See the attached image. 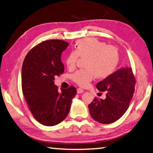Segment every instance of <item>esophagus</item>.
Here are the masks:
<instances>
[{"mask_svg": "<svg viewBox=\"0 0 153 153\" xmlns=\"http://www.w3.org/2000/svg\"><path fill=\"white\" fill-rule=\"evenodd\" d=\"M83 91H83V89H81V88H78L77 89V94H82V93H83Z\"/></svg>", "mask_w": 153, "mask_h": 153, "instance_id": "obj_1", "label": "esophagus"}]
</instances>
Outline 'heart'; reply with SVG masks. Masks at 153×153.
I'll list each match as a JSON object with an SVG mask.
<instances>
[{
	"instance_id": "b5f03b06",
	"label": "heart",
	"mask_w": 153,
	"mask_h": 153,
	"mask_svg": "<svg viewBox=\"0 0 153 153\" xmlns=\"http://www.w3.org/2000/svg\"><path fill=\"white\" fill-rule=\"evenodd\" d=\"M75 48V51L69 53L65 59L68 69L76 68L78 56L87 58V70L77 71L72 76V79L78 85L86 86L95 77L105 79L115 72L119 61V51L115 46L88 38L77 42Z\"/></svg>"
}]
</instances>
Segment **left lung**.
Returning <instances> with one entry per match:
<instances>
[{
    "label": "left lung",
    "mask_w": 153,
    "mask_h": 153,
    "mask_svg": "<svg viewBox=\"0 0 153 153\" xmlns=\"http://www.w3.org/2000/svg\"><path fill=\"white\" fill-rule=\"evenodd\" d=\"M135 82L132 69L127 66L99 82L96 88L100 91L106 92V98L95 97L89 104L91 117L102 124L112 123L120 119L129 106Z\"/></svg>",
    "instance_id": "obj_1"
}]
</instances>
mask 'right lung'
Masks as SVG:
<instances>
[{
  "label": "right lung",
  "instance_id": "obj_1",
  "mask_svg": "<svg viewBox=\"0 0 153 153\" xmlns=\"http://www.w3.org/2000/svg\"><path fill=\"white\" fill-rule=\"evenodd\" d=\"M69 43L44 41L26 55L22 68V89L29 109L40 123L54 126L66 118L77 90L74 86L58 90L53 80L64 71L62 53Z\"/></svg>",
  "mask_w": 153,
  "mask_h": 153
}]
</instances>
